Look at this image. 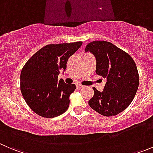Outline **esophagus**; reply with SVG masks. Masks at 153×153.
Here are the masks:
<instances>
[{"instance_id": "esophagus-1", "label": "esophagus", "mask_w": 153, "mask_h": 153, "mask_svg": "<svg viewBox=\"0 0 153 153\" xmlns=\"http://www.w3.org/2000/svg\"><path fill=\"white\" fill-rule=\"evenodd\" d=\"M76 87L78 89H81V88H83V86L81 85V84H78V85H76Z\"/></svg>"}]
</instances>
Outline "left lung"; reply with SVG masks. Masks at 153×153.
<instances>
[{
    "label": "left lung",
    "mask_w": 153,
    "mask_h": 153,
    "mask_svg": "<svg viewBox=\"0 0 153 153\" xmlns=\"http://www.w3.org/2000/svg\"><path fill=\"white\" fill-rule=\"evenodd\" d=\"M85 52L95 55V72L106 79L103 92L93 87L89 106L104 116L118 115L131 104L138 90L139 75L135 61L124 50L104 41L89 43Z\"/></svg>",
    "instance_id": "left-lung-1"
}]
</instances>
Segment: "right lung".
Returning <instances> with one entry per match:
<instances>
[{
    "label": "right lung",
    "instance_id": "1",
    "mask_svg": "<svg viewBox=\"0 0 153 153\" xmlns=\"http://www.w3.org/2000/svg\"><path fill=\"white\" fill-rule=\"evenodd\" d=\"M82 45L81 41L49 44L28 60L21 72V91L30 109L44 118H55L67 110L75 84L58 81L68 59Z\"/></svg>",
    "mask_w": 153,
    "mask_h": 153
}]
</instances>
